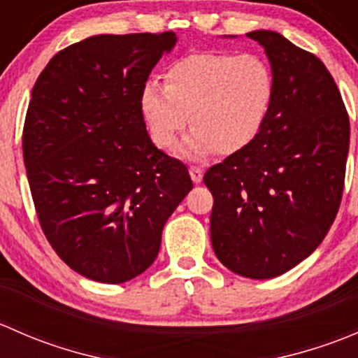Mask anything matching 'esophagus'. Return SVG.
<instances>
[{
	"label": "esophagus",
	"mask_w": 358,
	"mask_h": 358,
	"mask_svg": "<svg viewBox=\"0 0 358 358\" xmlns=\"http://www.w3.org/2000/svg\"><path fill=\"white\" fill-rule=\"evenodd\" d=\"M189 173H190V178H192L194 183L202 182V175H204V171H202V168H199V166H190Z\"/></svg>",
	"instance_id": "34e87169"
}]
</instances>
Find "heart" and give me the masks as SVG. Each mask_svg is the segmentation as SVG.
<instances>
[{"label": "heart", "mask_w": 358, "mask_h": 358, "mask_svg": "<svg viewBox=\"0 0 358 358\" xmlns=\"http://www.w3.org/2000/svg\"><path fill=\"white\" fill-rule=\"evenodd\" d=\"M273 90L272 69L259 55L209 50L175 60L164 85L147 81L140 106L154 143L164 150L175 147L190 115L192 131L180 154L204 159L246 149L268 117Z\"/></svg>", "instance_id": "b5f03b06"}]
</instances>
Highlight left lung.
Returning a JSON list of instances; mask_svg holds the SVG:
<instances>
[{
  "label": "left lung",
  "instance_id": "1",
  "mask_svg": "<svg viewBox=\"0 0 358 358\" xmlns=\"http://www.w3.org/2000/svg\"><path fill=\"white\" fill-rule=\"evenodd\" d=\"M248 38L270 60L272 107L258 136L211 166L204 183L213 194L216 258L237 275L272 279L308 258L333 225L350 119L333 76L313 53L273 31Z\"/></svg>",
  "mask_w": 358,
  "mask_h": 358
}]
</instances>
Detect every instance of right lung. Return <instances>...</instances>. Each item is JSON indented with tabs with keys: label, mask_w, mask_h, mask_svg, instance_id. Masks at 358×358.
I'll return each instance as SVG.
<instances>
[{
	"label": "right lung",
	"mask_w": 358,
	"mask_h": 358,
	"mask_svg": "<svg viewBox=\"0 0 358 358\" xmlns=\"http://www.w3.org/2000/svg\"><path fill=\"white\" fill-rule=\"evenodd\" d=\"M175 32L99 34L43 69L22 149L39 223L86 279L121 284L145 272L164 223L192 189L187 166L147 133L140 93Z\"/></svg>",
	"instance_id": "right-lung-1"
}]
</instances>
